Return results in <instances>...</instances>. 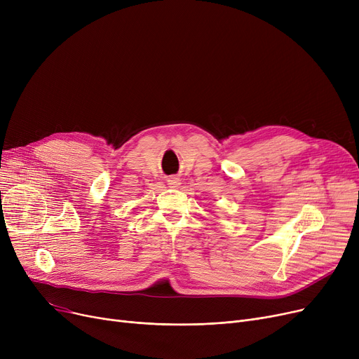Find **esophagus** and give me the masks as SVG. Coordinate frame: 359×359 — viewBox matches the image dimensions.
Segmentation results:
<instances>
[{
	"instance_id": "1",
	"label": "esophagus",
	"mask_w": 359,
	"mask_h": 359,
	"mask_svg": "<svg viewBox=\"0 0 359 359\" xmlns=\"http://www.w3.org/2000/svg\"><path fill=\"white\" fill-rule=\"evenodd\" d=\"M167 184H170V187H179L180 186V179L177 175H172V176H167Z\"/></svg>"
}]
</instances>
